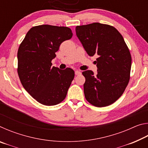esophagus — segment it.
Here are the masks:
<instances>
[{"label":"esophagus","instance_id":"1","mask_svg":"<svg viewBox=\"0 0 148 148\" xmlns=\"http://www.w3.org/2000/svg\"><path fill=\"white\" fill-rule=\"evenodd\" d=\"M81 74H82V72H80V71H75V74H76V76H78V75H81Z\"/></svg>","mask_w":148,"mask_h":148}]
</instances>
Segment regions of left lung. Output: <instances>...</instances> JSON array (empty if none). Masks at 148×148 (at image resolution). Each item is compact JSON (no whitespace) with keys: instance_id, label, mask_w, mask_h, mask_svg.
<instances>
[{"instance_id":"1","label":"left lung","mask_w":148,"mask_h":148,"mask_svg":"<svg viewBox=\"0 0 148 148\" xmlns=\"http://www.w3.org/2000/svg\"><path fill=\"white\" fill-rule=\"evenodd\" d=\"M77 38L89 56L97 55V74L86 71L85 97L97 107L109 106L125 91L130 79L131 56L122 35L109 25L93 23L77 26Z\"/></svg>"}]
</instances>
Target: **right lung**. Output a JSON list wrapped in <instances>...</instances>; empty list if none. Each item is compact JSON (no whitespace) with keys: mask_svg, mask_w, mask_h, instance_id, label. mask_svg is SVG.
<instances>
[{"mask_svg":"<svg viewBox=\"0 0 148 148\" xmlns=\"http://www.w3.org/2000/svg\"><path fill=\"white\" fill-rule=\"evenodd\" d=\"M67 27L42 25L32 27L17 51V73L25 89L46 106L59 104L65 99L74 77L71 68L51 66L62 42L72 38Z\"/></svg>","mask_w":148,"mask_h":148,"instance_id":"right-lung-1","label":"right lung"}]
</instances>
